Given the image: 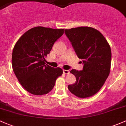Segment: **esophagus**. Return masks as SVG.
<instances>
[{"label": "esophagus", "mask_w": 126, "mask_h": 126, "mask_svg": "<svg viewBox=\"0 0 126 126\" xmlns=\"http://www.w3.org/2000/svg\"><path fill=\"white\" fill-rule=\"evenodd\" d=\"M63 74H70V71H69V70H63Z\"/></svg>", "instance_id": "obj_1"}]
</instances>
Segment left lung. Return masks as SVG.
Wrapping results in <instances>:
<instances>
[{
  "label": "left lung",
  "instance_id": "1",
  "mask_svg": "<svg viewBox=\"0 0 126 126\" xmlns=\"http://www.w3.org/2000/svg\"><path fill=\"white\" fill-rule=\"evenodd\" d=\"M65 33L83 65L80 71L71 70L76 81L68 90L80 98L91 97L100 90L110 73V47L100 32L90 27L65 29Z\"/></svg>",
  "mask_w": 126,
  "mask_h": 126
}]
</instances>
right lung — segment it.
Masks as SVG:
<instances>
[{"mask_svg": "<svg viewBox=\"0 0 126 126\" xmlns=\"http://www.w3.org/2000/svg\"><path fill=\"white\" fill-rule=\"evenodd\" d=\"M64 29L38 26L26 32L16 43L12 55L13 68L27 91L36 95L47 94L53 88L63 71L46 64L45 57Z\"/></svg>", "mask_w": 126, "mask_h": 126, "instance_id": "add662e5", "label": "right lung"}]
</instances>
